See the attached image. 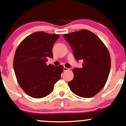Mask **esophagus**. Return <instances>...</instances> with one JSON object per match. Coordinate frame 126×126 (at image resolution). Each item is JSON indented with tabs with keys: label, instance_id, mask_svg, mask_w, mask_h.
Wrapping results in <instances>:
<instances>
[{
	"label": "esophagus",
	"instance_id": "34e87169",
	"mask_svg": "<svg viewBox=\"0 0 126 126\" xmlns=\"http://www.w3.org/2000/svg\"><path fill=\"white\" fill-rule=\"evenodd\" d=\"M67 70H69L68 68H67V67H63V71H64V72H65V71H67Z\"/></svg>",
	"mask_w": 126,
	"mask_h": 126
}]
</instances>
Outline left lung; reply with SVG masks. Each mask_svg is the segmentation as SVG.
<instances>
[{"instance_id":"1","label":"left lung","mask_w":126,"mask_h":126,"mask_svg":"<svg viewBox=\"0 0 126 126\" xmlns=\"http://www.w3.org/2000/svg\"><path fill=\"white\" fill-rule=\"evenodd\" d=\"M63 37L72 47L77 61H83L82 68L73 70L74 78L68 82L72 92L83 98L94 96L102 89L110 73L111 58L109 50L94 33L82 30Z\"/></svg>"}]
</instances>
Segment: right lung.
<instances>
[{"mask_svg": "<svg viewBox=\"0 0 126 126\" xmlns=\"http://www.w3.org/2000/svg\"><path fill=\"white\" fill-rule=\"evenodd\" d=\"M59 37L60 34L37 32L25 37L16 49L15 73L21 88L32 98L48 95L61 78L63 66L46 63L49 58L53 57V46Z\"/></svg>", "mask_w": 126, "mask_h": 126, "instance_id": "right-lung-1", "label": "right lung"}]
</instances>
